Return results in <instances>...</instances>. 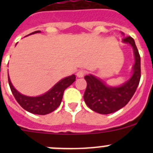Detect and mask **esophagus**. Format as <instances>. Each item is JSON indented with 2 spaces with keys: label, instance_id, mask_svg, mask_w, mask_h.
Returning a JSON list of instances; mask_svg holds the SVG:
<instances>
[{
  "label": "esophagus",
  "instance_id": "1",
  "mask_svg": "<svg viewBox=\"0 0 153 153\" xmlns=\"http://www.w3.org/2000/svg\"><path fill=\"white\" fill-rule=\"evenodd\" d=\"M86 74V71L84 70H79L77 73H76V76L78 77H83V76Z\"/></svg>",
  "mask_w": 153,
  "mask_h": 153
}]
</instances>
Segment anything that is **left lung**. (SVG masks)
I'll list each match as a JSON object with an SVG mask.
<instances>
[{
    "instance_id": "obj_1",
    "label": "left lung",
    "mask_w": 153,
    "mask_h": 153,
    "mask_svg": "<svg viewBox=\"0 0 153 153\" xmlns=\"http://www.w3.org/2000/svg\"><path fill=\"white\" fill-rule=\"evenodd\" d=\"M133 48L135 63L133 74L129 80L118 87L107 86L100 79L91 75L85 76L87 86L83 99L89 108L100 114H109L125 106L134 95L141 77L140 56L135 41L131 36L123 39Z\"/></svg>"
}]
</instances>
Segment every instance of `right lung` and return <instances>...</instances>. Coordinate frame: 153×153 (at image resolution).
Listing matches in <instances>:
<instances>
[{
  "label": "right lung",
  "mask_w": 153,
  "mask_h": 153,
  "mask_svg": "<svg viewBox=\"0 0 153 153\" xmlns=\"http://www.w3.org/2000/svg\"><path fill=\"white\" fill-rule=\"evenodd\" d=\"M40 30L34 31L30 34L40 33ZM75 80V75L67 76L59 81L51 90L42 96L31 97L22 95L19 92H17L12 85L9 76H8V83H9L10 90L17 102L21 105V107L24 108L27 111L33 113V114L38 115H46L54 111L61 103L64 90L72 84Z\"/></svg>",
  "instance_id": "add662e5"
}]
</instances>
